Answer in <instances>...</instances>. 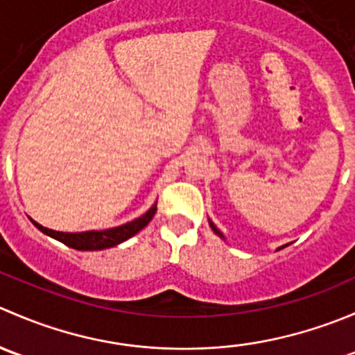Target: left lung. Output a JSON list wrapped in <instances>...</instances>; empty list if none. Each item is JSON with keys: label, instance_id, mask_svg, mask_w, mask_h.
I'll use <instances>...</instances> for the list:
<instances>
[{"label": "left lung", "instance_id": "left-lung-1", "mask_svg": "<svg viewBox=\"0 0 355 355\" xmlns=\"http://www.w3.org/2000/svg\"><path fill=\"white\" fill-rule=\"evenodd\" d=\"M209 225H211V228H213V232H214V234H218V235H220V237H223V235H221V232H220V230H218V228H216V227H214V225H213V223H211V221H209Z\"/></svg>", "mask_w": 355, "mask_h": 355}]
</instances>
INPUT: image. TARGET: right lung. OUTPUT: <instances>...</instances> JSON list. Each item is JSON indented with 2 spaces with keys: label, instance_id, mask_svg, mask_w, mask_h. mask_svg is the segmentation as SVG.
<instances>
[{
  "label": "right lung",
  "instance_id": "add662e5",
  "mask_svg": "<svg viewBox=\"0 0 355 355\" xmlns=\"http://www.w3.org/2000/svg\"><path fill=\"white\" fill-rule=\"evenodd\" d=\"M156 204L148 211L146 214H142L141 218L137 220L130 221V223H125L121 227L116 228H110V230H91V232H80V234H65V232H55L51 228H46L42 225L35 223L32 220V223L42 232V234L49 235V237L56 239V241L63 242V244L71 247V249L77 250H99V249H106V247H113L120 242L127 241L130 239L132 235H135L137 232H141L149 221L153 220V216L156 214Z\"/></svg>",
  "mask_w": 355,
  "mask_h": 355
}]
</instances>
